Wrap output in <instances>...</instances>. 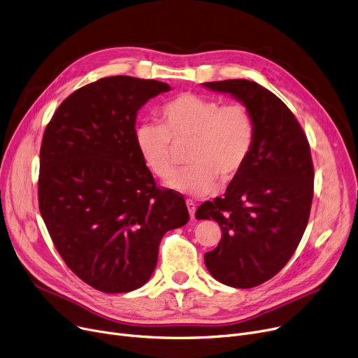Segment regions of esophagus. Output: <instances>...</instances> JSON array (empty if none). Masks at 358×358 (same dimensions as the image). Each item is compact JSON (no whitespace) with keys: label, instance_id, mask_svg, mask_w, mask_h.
I'll list each match as a JSON object with an SVG mask.
<instances>
[{"label":"esophagus","instance_id":"obj_1","mask_svg":"<svg viewBox=\"0 0 358 358\" xmlns=\"http://www.w3.org/2000/svg\"><path fill=\"white\" fill-rule=\"evenodd\" d=\"M185 204H187V209H189V213H190L192 219H194V215H196V203H194L193 200H187Z\"/></svg>","mask_w":358,"mask_h":358}]
</instances>
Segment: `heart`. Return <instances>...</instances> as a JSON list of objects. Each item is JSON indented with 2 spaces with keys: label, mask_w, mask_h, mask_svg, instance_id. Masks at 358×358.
Here are the masks:
<instances>
[{
  "label": "heart",
  "mask_w": 358,
  "mask_h": 358,
  "mask_svg": "<svg viewBox=\"0 0 358 358\" xmlns=\"http://www.w3.org/2000/svg\"><path fill=\"white\" fill-rule=\"evenodd\" d=\"M162 123L146 122L136 127L135 141L146 166L159 178L176 168L174 143L190 142L187 162L166 181L169 189L193 197L213 192L216 178L228 181L245 165L255 136L251 111L242 103L184 92L161 108Z\"/></svg>",
  "instance_id": "b5f03b06"
}]
</instances>
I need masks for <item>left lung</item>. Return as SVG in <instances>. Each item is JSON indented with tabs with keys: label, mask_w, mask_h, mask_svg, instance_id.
<instances>
[{
	"label": "left lung",
	"mask_w": 358,
	"mask_h": 358,
	"mask_svg": "<svg viewBox=\"0 0 358 358\" xmlns=\"http://www.w3.org/2000/svg\"><path fill=\"white\" fill-rule=\"evenodd\" d=\"M229 92L252 115L251 154L223 197L204 201L197 219H213L219 245L204 254L220 283L251 289L274 277L303 236L313 199V162L302 126L275 94L248 80L204 83Z\"/></svg>",
	"instance_id": "obj_1"
}]
</instances>
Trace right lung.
<instances>
[{
    "label": "right lung",
    "mask_w": 358,
    "mask_h": 358,
    "mask_svg": "<svg viewBox=\"0 0 358 358\" xmlns=\"http://www.w3.org/2000/svg\"><path fill=\"white\" fill-rule=\"evenodd\" d=\"M168 84L126 75L73 91L41 146L39 209L65 264L104 293L143 286L162 236L189 222L184 199L158 187L142 159L138 110Z\"/></svg>",
    "instance_id": "obj_1"
}]
</instances>
